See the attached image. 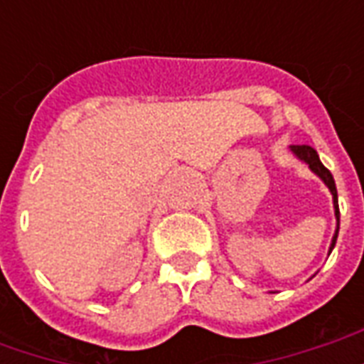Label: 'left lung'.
Listing matches in <instances>:
<instances>
[{"label": "left lung", "mask_w": 364, "mask_h": 364, "mask_svg": "<svg viewBox=\"0 0 364 364\" xmlns=\"http://www.w3.org/2000/svg\"><path fill=\"white\" fill-rule=\"evenodd\" d=\"M292 151V156L296 159H300L302 164L310 167V171H312L316 177H320L323 185L328 187L329 193H331V200H333V214H336V232H333V237H331V244H329L328 253H331V250L336 247L337 242V234H339V203H337V189H336V181H333V175L329 173V169L320 161V156H318V151L314 150L312 146H290L289 148ZM314 277V274H312ZM273 292V290H271Z\"/></svg>", "instance_id": "obj_1"}]
</instances>
